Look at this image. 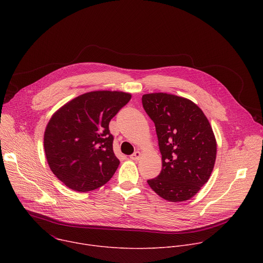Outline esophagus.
<instances>
[{
	"label": "esophagus",
	"instance_id": "esophagus-1",
	"mask_svg": "<svg viewBox=\"0 0 263 263\" xmlns=\"http://www.w3.org/2000/svg\"><path fill=\"white\" fill-rule=\"evenodd\" d=\"M140 157H141V153L139 152V151H136V152H134L131 156H130V158L132 159V160H135V161H137V160H139L140 159Z\"/></svg>",
	"mask_w": 263,
	"mask_h": 263
}]
</instances>
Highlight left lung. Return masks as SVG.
Here are the masks:
<instances>
[{"mask_svg": "<svg viewBox=\"0 0 263 263\" xmlns=\"http://www.w3.org/2000/svg\"><path fill=\"white\" fill-rule=\"evenodd\" d=\"M142 106L156 128L162 170L147 180L170 202L190 200L209 180L216 140L204 112L189 99L164 92L142 96Z\"/></svg>", "mask_w": 263, "mask_h": 263, "instance_id": "1", "label": "left lung"}]
</instances>
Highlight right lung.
Masks as SVG:
<instances>
[{
    "instance_id": "add662e5",
    "label": "right lung",
    "mask_w": 263,
    "mask_h": 263,
    "mask_svg": "<svg viewBox=\"0 0 263 263\" xmlns=\"http://www.w3.org/2000/svg\"><path fill=\"white\" fill-rule=\"evenodd\" d=\"M130 99L123 91H90L53 115L45 131L46 157L53 174L68 189L90 192L114 176L120 160L109 123Z\"/></svg>"
}]
</instances>
